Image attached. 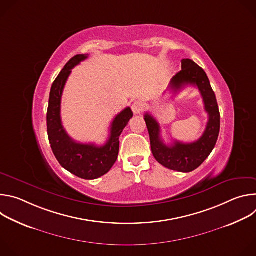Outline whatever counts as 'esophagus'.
Returning <instances> with one entry per match:
<instances>
[{"label": "esophagus", "instance_id": "obj_1", "mask_svg": "<svg viewBox=\"0 0 256 256\" xmlns=\"http://www.w3.org/2000/svg\"><path fill=\"white\" fill-rule=\"evenodd\" d=\"M132 112L134 114H140L142 109H144V105L142 102L140 101H136L134 102V104L132 105Z\"/></svg>", "mask_w": 256, "mask_h": 256}]
</instances>
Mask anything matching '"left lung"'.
<instances>
[{
  "label": "left lung",
  "instance_id": "left-lung-1",
  "mask_svg": "<svg viewBox=\"0 0 256 256\" xmlns=\"http://www.w3.org/2000/svg\"><path fill=\"white\" fill-rule=\"evenodd\" d=\"M181 68L182 70L172 78L169 88L173 92H178L186 85L198 87L204 100V110L208 116L202 136L194 142L184 144L175 140L173 144L168 146L161 138L158 122L149 114H144V122L155 159L168 169L186 173L200 167L214 148L220 132V112L206 72L190 58L181 60Z\"/></svg>",
  "mask_w": 256,
  "mask_h": 256
}]
</instances>
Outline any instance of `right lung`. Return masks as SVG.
<instances>
[{"label": "right lung", "mask_w": 256, "mask_h": 256, "mask_svg": "<svg viewBox=\"0 0 256 256\" xmlns=\"http://www.w3.org/2000/svg\"><path fill=\"white\" fill-rule=\"evenodd\" d=\"M87 58V54H77L72 58L52 83L46 122L50 147L58 163L72 174L90 180L106 174L116 163L120 151V136L132 118V112L126 107L116 116L112 124L110 136L101 147L95 144L77 142L66 134L60 118L62 90L72 68Z\"/></svg>", "instance_id": "obj_1"}]
</instances>
